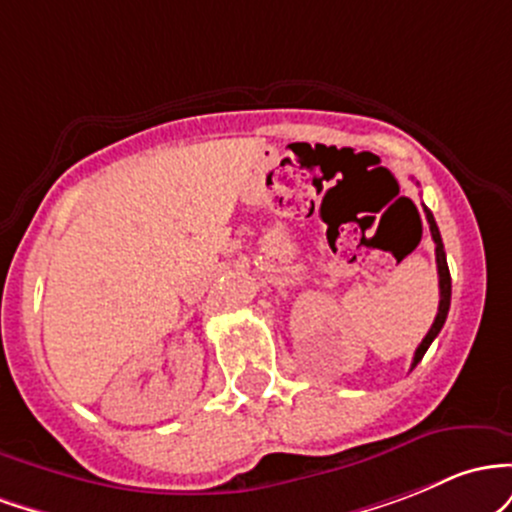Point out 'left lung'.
<instances>
[{
    "label": "left lung",
    "mask_w": 512,
    "mask_h": 512,
    "mask_svg": "<svg viewBox=\"0 0 512 512\" xmlns=\"http://www.w3.org/2000/svg\"><path fill=\"white\" fill-rule=\"evenodd\" d=\"M426 210V220L430 225V234H433V241H435V261H438V278H440V304H438V314H435V321L433 326H430V331L426 333V338L421 341V346L416 348V355H413V363H411V370L416 367L418 363L423 360V355H426V350L430 348V343L435 341V336H438L442 324H445L447 319V312H450V297H452V280H450V268H447V258H445V246H442V237H440V229L435 225V217L433 212L428 208Z\"/></svg>",
    "instance_id": "obj_1"
}]
</instances>
